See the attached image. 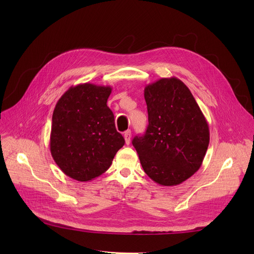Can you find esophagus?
<instances>
[{
    "instance_id": "34e87169",
    "label": "esophagus",
    "mask_w": 254,
    "mask_h": 254,
    "mask_svg": "<svg viewBox=\"0 0 254 254\" xmlns=\"http://www.w3.org/2000/svg\"><path fill=\"white\" fill-rule=\"evenodd\" d=\"M130 137H131V134H130V130L127 129V131H125L124 134V138H125V141H126V144L128 145L130 143Z\"/></svg>"
}]
</instances>
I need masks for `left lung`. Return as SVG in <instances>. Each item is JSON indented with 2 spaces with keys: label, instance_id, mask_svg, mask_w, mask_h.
I'll return each mask as SVG.
<instances>
[{
  "label": "left lung",
  "instance_id": "8db88e82",
  "mask_svg": "<svg viewBox=\"0 0 254 254\" xmlns=\"http://www.w3.org/2000/svg\"><path fill=\"white\" fill-rule=\"evenodd\" d=\"M148 127L132 145L146 174L174 186L201 168L210 141L209 126L190 88L176 77L145 86Z\"/></svg>",
  "mask_w": 254,
  "mask_h": 254
}]
</instances>
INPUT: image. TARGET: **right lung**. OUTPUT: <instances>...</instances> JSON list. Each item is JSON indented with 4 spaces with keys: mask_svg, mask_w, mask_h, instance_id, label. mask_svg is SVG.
Masks as SVG:
<instances>
[{
    "mask_svg": "<svg viewBox=\"0 0 254 254\" xmlns=\"http://www.w3.org/2000/svg\"><path fill=\"white\" fill-rule=\"evenodd\" d=\"M111 91V86L92 83L71 86L53 110L51 155L64 174L77 181L102 175L125 145L107 106Z\"/></svg>",
    "mask_w": 254,
    "mask_h": 254,
    "instance_id": "right-lung-1",
    "label": "right lung"
}]
</instances>
